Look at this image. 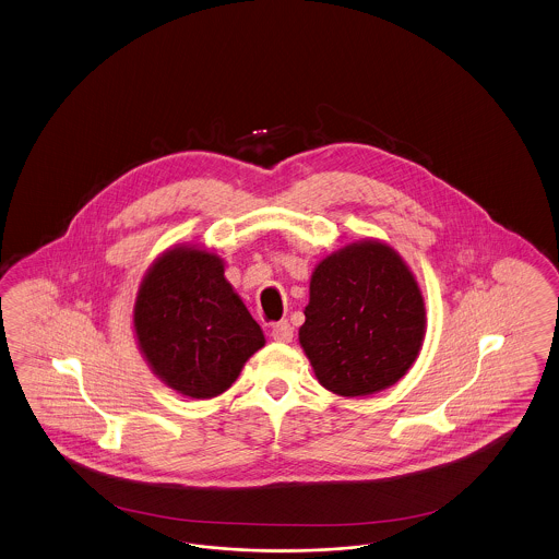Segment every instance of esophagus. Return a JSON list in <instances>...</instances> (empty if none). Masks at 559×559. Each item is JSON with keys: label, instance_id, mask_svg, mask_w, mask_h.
<instances>
[{"label": "esophagus", "instance_id": "1", "mask_svg": "<svg viewBox=\"0 0 559 559\" xmlns=\"http://www.w3.org/2000/svg\"><path fill=\"white\" fill-rule=\"evenodd\" d=\"M270 336H272L274 341H281V343H290V341H293V326H290L289 320L276 322V324L272 326V331H270Z\"/></svg>", "mask_w": 559, "mask_h": 559}]
</instances>
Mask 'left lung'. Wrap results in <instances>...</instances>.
I'll return each instance as SVG.
<instances>
[{"label":"left lung","instance_id":"left-lung-1","mask_svg":"<svg viewBox=\"0 0 559 559\" xmlns=\"http://www.w3.org/2000/svg\"><path fill=\"white\" fill-rule=\"evenodd\" d=\"M299 343L322 386L370 395L402 379L425 338V301L402 258L366 241L313 270Z\"/></svg>","mask_w":559,"mask_h":559}]
</instances>
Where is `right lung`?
Segmentation results:
<instances>
[{
	"label": "right lung",
	"instance_id": "right-lung-1",
	"mask_svg": "<svg viewBox=\"0 0 559 559\" xmlns=\"http://www.w3.org/2000/svg\"><path fill=\"white\" fill-rule=\"evenodd\" d=\"M134 331L157 377L195 400L224 393L266 343L224 278L223 260L200 249L166 251L152 266L134 304Z\"/></svg>",
	"mask_w": 559,
	"mask_h": 559
}]
</instances>
